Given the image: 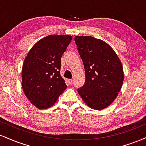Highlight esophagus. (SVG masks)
Segmentation results:
<instances>
[{
  "label": "esophagus",
  "instance_id": "esophagus-1",
  "mask_svg": "<svg viewBox=\"0 0 146 146\" xmlns=\"http://www.w3.org/2000/svg\"><path fill=\"white\" fill-rule=\"evenodd\" d=\"M68 84H69L70 85H72L73 83V80H68Z\"/></svg>",
  "mask_w": 146,
  "mask_h": 146
}]
</instances>
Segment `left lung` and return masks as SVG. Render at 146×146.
Wrapping results in <instances>:
<instances>
[{
    "label": "left lung",
    "instance_id": "obj_1",
    "mask_svg": "<svg viewBox=\"0 0 146 146\" xmlns=\"http://www.w3.org/2000/svg\"><path fill=\"white\" fill-rule=\"evenodd\" d=\"M84 63L86 80L78 92L90 108L102 110L117 98L123 82V67L115 51L106 42L92 36H75Z\"/></svg>",
    "mask_w": 146,
    "mask_h": 146
}]
</instances>
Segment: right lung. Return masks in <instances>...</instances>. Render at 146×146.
<instances>
[{"label": "right lung", "instance_id": "add662e5", "mask_svg": "<svg viewBox=\"0 0 146 146\" xmlns=\"http://www.w3.org/2000/svg\"><path fill=\"white\" fill-rule=\"evenodd\" d=\"M71 36L50 35L33 45L22 70V86L31 103L39 109L53 106L66 88L60 75L61 58Z\"/></svg>", "mask_w": 146, "mask_h": 146}]
</instances>
